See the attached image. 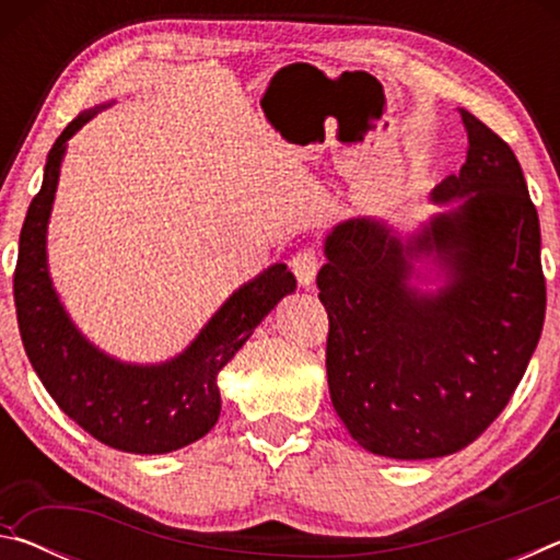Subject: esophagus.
<instances>
[{
    "label": "esophagus",
    "instance_id": "1",
    "mask_svg": "<svg viewBox=\"0 0 560 560\" xmlns=\"http://www.w3.org/2000/svg\"><path fill=\"white\" fill-rule=\"evenodd\" d=\"M318 269H320V259L314 249H303L291 257V271H293V277L299 279L301 287H311L316 279Z\"/></svg>",
    "mask_w": 560,
    "mask_h": 560
}]
</instances>
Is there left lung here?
I'll use <instances>...</instances> for the list:
<instances>
[{
    "label": "left lung",
    "mask_w": 560,
    "mask_h": 560,
    "mask_svg": "<svg viewBox=\"0 0 560 560\" xmlns=\"http://www.w3.org/2000/svg\"><path fill=\"white\" fill-rule=\"evenodd\" d=\"M459 116L467 163L432 192L459 205L407 246L375 220L336 226L316 279L330 400L360 447L390 459L444 457L477 440L544 330L541 226L524 173L506 140L469 110ZM432 248L453 281L422 298L404 283L406 259Z\"/></svg>",
    "instance_id": "left-lung-1"
}]
</instances>
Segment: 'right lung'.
<instances>
[{"label": "right lung", "instance_id": "obj_1", "mask_svg": "<svg viewBox=\"0 0 560 560\" xmlns=\"http://www.w3.org/2000/svg\"><path fill=\"white\" fill-rule=\"evenodd\" d=\"M96 113H81L56 138L46 158L42 189L26 212L14 269L19 334L54 402L91 438L120 452L167 454L197 442L214 428L222 410L217 373L269 311L287 293L296 291V279L287 264H273L259 279L236 291L173 363L138 368L98 353L71 326L46 271V222L66 140Z\"/></svg>", "mask_w": 560, "mask_h": 560}]
</instances>
